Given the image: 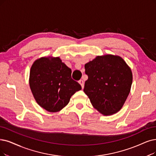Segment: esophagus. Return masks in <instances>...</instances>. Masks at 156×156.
Instances as JSON below:
<instances>
[{
    "label": "esophagus",
    "mask_w": 156,
    "mask_h": 156,
    "mask_svg": "<svg viewBox=\"0 0 156 156\" xmlns=\"http://www.w3.org/2000/svg\"><path fill=\"white\" fill-rule=\"evenodd\" d=\"M79 83L80 84V86H81L82 88H84V83L83 81V80H79Z\"/></svg>",
    "instance_id": "34e87169"
}]
</instances>
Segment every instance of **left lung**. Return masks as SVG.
I'll return each mask as SVG.
<instances>
[{"instance_id":"left-lung-1","label":"left lung","mask_w":156,"mask_h":156,"mask_svg":"<svg viewBox=\"0 0 156 156\" xmlns=\"http://www.w3.org/2000/svg\"><path fill=\"white\" fill-rule=\"evenodd\" d=\"M88 80L84 92L93 106L104 115L115 114L129 94L133 73L124 60L116 55L97 56L84 65Z\"/></svg>"}]
</instances>
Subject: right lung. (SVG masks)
<instances>
[{
  "mask_svg": "<svg viewBox=\"0 0 156 156\" xmlns=\"http://www.w3.org/2000/svg\"><path fill=\"white\" fill-rule=\"evenodd\" d=\"M71 74L72 70L59 58L37 59L29 76V86L37 103L52 113L66 106L74 93L82 89Z\"/></svg>",
  "mask_w": 156,
  "mask_h": 156,
  "instance_id": "right-lung-1",
  "label": "right lung"
}]
</instances>
